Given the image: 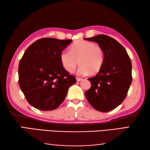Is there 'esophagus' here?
Masks as SVG:
<instances>
[{
	"instance_id": "obj_1",
	"label": "esophagus",
	"mask_w": 150,
	"mask_h": 150,
	"mask_svg": "<svg viewBox=\"0 0 150 150\" xmlns=\"http://www.w3.org/2000/svg\"><path fill=\"white\" fill-rule=\"evenodd\" d=\"M76 80H77V81H78V82H79V81L83 80V79L82 78H79V77H76Z\"/></svg>"
}]
</instances>
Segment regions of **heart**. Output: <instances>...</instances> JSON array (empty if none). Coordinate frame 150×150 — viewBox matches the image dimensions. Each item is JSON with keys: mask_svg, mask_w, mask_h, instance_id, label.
Returning <instances> with one entry per match:
<instances>
[{"mask_svg": "<svg viewBox=\"0 0 150 150\" xmlns=\"http://www.w3.org/2000/svg\"><path fill=\"white\" fill-rule=\"evenodd\" d=\"M105 52L99 45L81 40L71 45L70 51L63 50L61 53L60 62L63 67L70 73L75 70L79 62L81 65L77 73L80 75H87L99 71L105 62Z\"/></svg>", "mask_w": 150, "mask_h": 150, "instance_id": "heart-1", "label": "heart"}]
</instances>
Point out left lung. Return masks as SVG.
I'll use <instances>...</instances> for the list:
<instances>
[{
    "label": "left lung",
    "mask_w": 150,
    "mask_h": 150,
    "mask_svg": "<svg viewBox=\"0 0 150 150\" xmlns=\"http://www.w3.org/2000/svg\"><path fill=\"white\" fill-rule=\"evenodd\" d=\"M85 40L97 43L105 57L97 75L88 79L91 87L85 95L94 108L106 112L125 99L132 81L131 60L125 48L108 35L100 34Z\"/></svg>",
    "instance_id": "8db88e82"
}]
</instances>
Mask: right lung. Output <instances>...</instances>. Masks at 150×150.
<instances>
[{"mask_svg":"<svg viewBox=\"0 0 150 150\" xmlns=\"http://www.w3.org/2000/svg\"><path fill=\"white\" fill-rule=\"evenodd\" d=\"M72 42L44 38L25 51L18 67V83L30 105L40 110L57 108L68 88L77 82L60 62V54Z\"/></svg>","mask_w":150,"mask_h":150,"instance_id":"1","label":"right lung"}]
</instances>
